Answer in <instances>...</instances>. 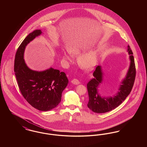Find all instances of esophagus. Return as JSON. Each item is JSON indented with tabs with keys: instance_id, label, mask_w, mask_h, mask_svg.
I'll return each mask as SVG.
<instances>
[{
	"instance_id": "esophagus-1",
	"label": "esophagus",
	"mask_w": 147,
	"mask_h": 147,
	"mask_svg": "<svg viewBox=\"0 0 147 147\" xmlns=\"http://www.w3.org/2000/svg\"><path fill=\"white\" fill-rule=\"evenodd\" d=\"M74 85H78V84H80V82L79 81V80H78L77 79H73L71 82Z\"/></svg>"
}]
</instances>
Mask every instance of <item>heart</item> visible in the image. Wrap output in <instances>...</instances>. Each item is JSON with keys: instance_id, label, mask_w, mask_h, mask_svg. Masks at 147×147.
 <instances>
[{"instance_id": "1", "label": "heart", "mask_w": 147, "mask_h": 147, "mask_svg": "<svg viewBox=\"0 0 147 147\" xmlns=\"http://www.w3.org/2000/svg\"><path fill=\"white\" fill-rule=\"evenodd\" d=\"M69 51H63L62 55L63 59L65 61H70L73 56H78L83 52V49L79 45H74L69 48ZM98 52L95 49H91L85 52L78 56L77 61L78 64L86 70H91L98 63Z\"/></svg>"}]
</instances>
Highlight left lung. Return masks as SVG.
Instances as JSON below:
<instances>
[{
  "instance_id": "1",
  "label": "left lung",
  "mask_w": 147,
  "mask_h": 147,
  "mask_svg": "<svg viewBox=\"0 0 147 147\" xmlns=\"http://www.w3.org/2000/svg\"><path fill=\"white\" fill-rule=\"evenodd\" d=\"M127 47V52L129 55V66L126 76L121 82L118 91L113 96H102L98 92V88L104 81V73L101 66L98 65L94 71V78L87 84L89 95L87 106L92 111L98 113L110 111L118 107L130 94L133 88L136 71L133 52L129 45Z\"/></svg>"
}]
</instances>
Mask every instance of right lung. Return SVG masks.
I'll return each mask as SVG.
<instances>
[{"label": "right lung", "instance_id": "1", "mask_svg": "<svg viewBox=\"0 0 147 147\" xmlns=\"http://www.w3.org/2000/svg\"><path fill=\"white\" fill-rule=\"evenodd\" d=\"M42 34L40 30H35L22 42L15 55L14 71L24 98L35 109L47 111L60 103L68 79L64 72L52 67L37 71L31 69L25 63L24 58L26 46Z\"/></svg>", "mask_w": 147, "mask_h": 147}]
</instances>
